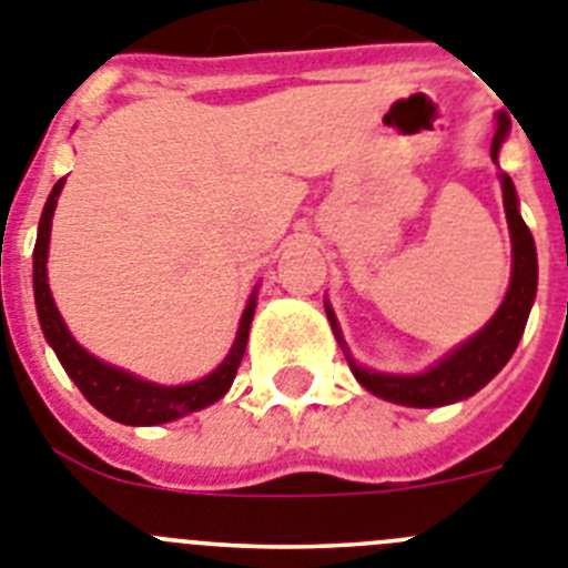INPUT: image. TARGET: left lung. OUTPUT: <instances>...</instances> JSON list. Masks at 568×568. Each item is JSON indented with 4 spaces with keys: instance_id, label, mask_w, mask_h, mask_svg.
<instances>
[{
    "instance_id": "1",
    "label": "left lung",
    "mask_w": 568,
    "mask_h": 568,
    "mask_svg": "<svg viewBox=\"0 0 568 568\" xmlns=\"http://www.w3.org/2000/svg\"><path fill=\"white\" fill-rule=\"evenodd\" d=\"M509 132L507 115H498V130L493 138V161H498V150ZM500 189H504V212H507L509 237H513V280L509 291L504 296L500 308L495 311L493 320L484 325L473 339L458 345L453 354L444 356L438 365L424 373H379L367 371L356 365L354 356L347 354L345 342L339 334V322L334 311L325 303V314L331 320L336 342L342 345L347 356V365L354 371L356 382L373 396L387 398L393 405L405 407H442L469 398L473 393L481 390L500 367L507 365L509 356L515 354L520 336H524L526 320L535 303V291H538V254H535V240L529 226L524 223L518 212V195H515V183L509 175H500Z\"/></svg>"
}]
</instances>
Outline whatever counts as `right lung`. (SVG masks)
Instances as JSON below:
<instances>
[{
    "label": "right lung",
    "instance_id": "add662e5",
    "mask_svg": "<svg viewBox=\"0 0 568 568\" xmlns=\"http://www.w3.org/2000/svg\"><path fill=\"white\" fill-rule=\"evenodd\" d=\"M61 186H64V178L55 183L48 203H44L42 221H39V237H36V248H33L36 314H39V322H42L44 339L53 345L61 367L68 371V376L75 382V387L84 393L87 402H90L95 410L104 413V416H110L112 422L132 424V427L141 424V427H146V424H163V422H172V418L186 416V413H195L201 410V407L214 405L217 398L226 396L234 376H237V367L240 362H243V354H246L248 328H252V316H254V308H257L254 294L252 300H248L243 316H240L237 339H234L232 351H229L226 359L221 362V367L209 373V376H203V379L189 382V385L166 387V385H155V382L138 379V376H132V373L106 365V362L95 359L93 354H87L84 347L70 336L68 325H64V320H61L48 285L50 226H53V212H55V201H59Z\"/></svg>",
    "mask_w": 568,
    "mask_h": 568
}]
</instances>
